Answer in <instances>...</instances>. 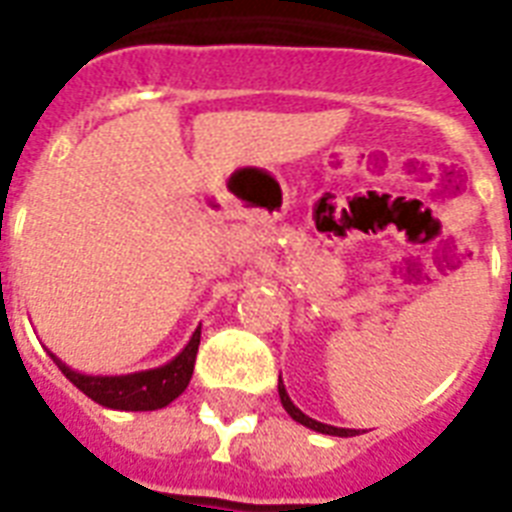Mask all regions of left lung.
Segmentation results:
<instances>
[{"label":"left lung","instance_id":"8db88e82","mask_svg":"<svg viewBox=\"0 0 512 512\" xmlns=\"http://www.w3.org/2000/svg\"><path fill=\"white\" fill-rule=\"evenodd\" d=\"M279 398H281V406L287 409V414L292 417L295 422H300V425H305V428L316 430V433H324V436H358V430L353 428H335V425H327V422H319L313 420V417H308L305 412H300L295 404H292V398H289L287 388H284V382H281V374H279Z\"/></svg>","mask_w":512,"mask_h":512}]
</instances>
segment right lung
<instances>
[{"instance_id":"obj_1","label":"right lung","mask_w":512,"mask_h":512,"mask_svg":"<svg viewBox=\"0 0 512 512\" xmlns=\"http://www.w3.org/2000/svg\"><path fill=\"white\" fill-rule=\"evenodd\" d=\"M201 327L191 335L188 345L177 353L172 361L154 369L130 374H84L76 372L66 361H60L52 350L50 358L58 364V369L82 390L84 396L92 398L95 404L106 409H119V412H154L172 404L191 382L193 364H196V350H199Z\"/></svg>"}]
</instances>
